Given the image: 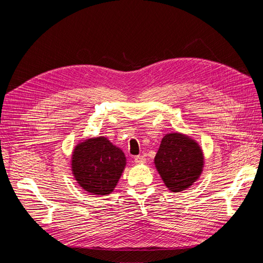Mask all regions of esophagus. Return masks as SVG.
I'll list each match as a JSON object with an SVG mask.
<instances>
[{
	"instance_id": "obj_1",
	"label": "esophagus",
	"mask_w": 263,
	"mask_h": 263,
	"mask_svg": "<svg viewBox=\"0 0 263 263\" xmlns=\"http://www.w3.org/2000/svg\"><path fill=\"white\" fill-rule=\"evenodd\" d=\"M135 162H136L137 164H144V163H146V158L144 156L135 157Z\"/></svg>"
}]
</instances>
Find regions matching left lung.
Segmentation results:
<instances>
[{"mask_svg":"<svg viewBox=\"0 0 263 263\" xmlns=\"http://www.w3.org/2000/svg\"><path fill=\"white\" fill-rule=\"evenodd\" d=\"M155 165L171 192H182L201 177L204 168L203 150L187 135L177 132L166 134L155 157Z\"/></svg>","mask_w":263,"mask_h":263,"instance_id":"1","label":"left lung"}]
</instances>
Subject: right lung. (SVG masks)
<instances>
[{"label": "right lung", "instance_id": "1", "mask_svg": "<svg viewBox=\"0 0 263 263\" xmlns=\"http://www.w3.org/2000/svg\"><path fill=\"white\" fill-rule=\"evenodd\" d=\"M125 166L123 150L104 136L79 142L71 156V171L76 181L92 195L112 193Z\"/></svg>", "mask_w": 263, "mask_h": 263}]
</instances>
